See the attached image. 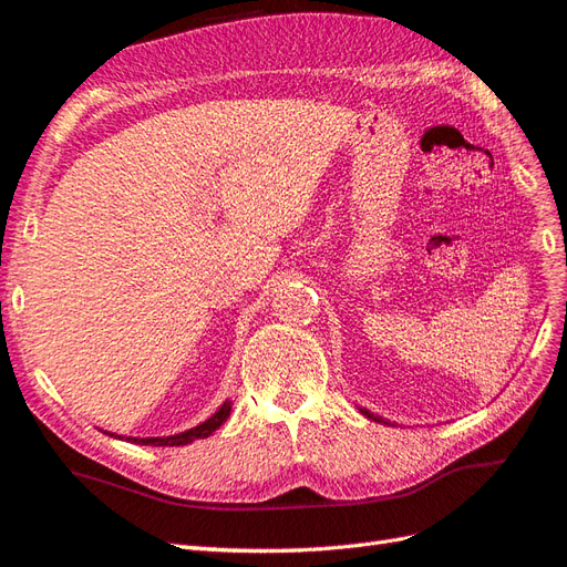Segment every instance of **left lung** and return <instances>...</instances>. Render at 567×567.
I'll list each match as a JSON object with an SVG mask.
<instances>
[{"label": "left lung", "instance_id": "left-lung-1", "mask_svg": "<svg viewBox=\"0 0 567 567\" xmlns=\"http://www.w3.org/2000/svg\"><path fill=\"white\" fill-rule=\"evenodd\" d=\"M359 411H362V414H364V416H369V419H373V421H383V419H379V416H373V414H369V411H367V409H359Z\"/></svg>", "mask_w": 567, "mask_h": 567}]
</instances>
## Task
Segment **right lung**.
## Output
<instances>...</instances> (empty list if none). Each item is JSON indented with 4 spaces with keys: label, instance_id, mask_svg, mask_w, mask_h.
Returning a JSON list of instances; mask_svg holds the SVG:
<instances>
[{
    "label": "right lung",
    "instance_id": "1",
    "mask_svg": "<svg viewBox=\"0 0 567 567\" xmlns=\"http://www.w3.org/2000/svg\"><path fill=\"white\" fill-rule=\"evenodd\" d=\"M229 411H231V404L225 402L208 421L192 427V431L179 433V435H169V437H142V440L140 437H132V442H136V444H151V447H179V444H188V442H194V440H203V437L213 435L217 427L227 421Z\"/></svg>",
    "mask_w": 567,
    "mask_h": 567
}]
</instances>
